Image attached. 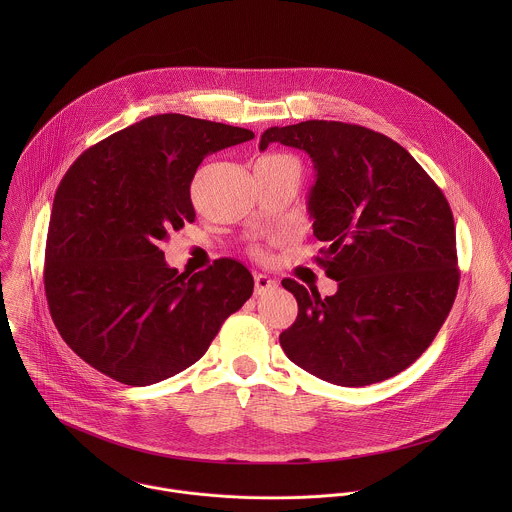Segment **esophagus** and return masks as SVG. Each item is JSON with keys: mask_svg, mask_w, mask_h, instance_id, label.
Instances as JSON below:
<instances>
[{"mask_svg": "<svg viewBox=\"0 0 512 512\" xmlns=\"http://www.w3.org/2000/svg\"><path fill=\"white\" fill-rule=\"evenodd\" d=\"M278 288V282L264 276V274H256L254 276V293L256 295H266V293L274 292Z\"/></svg>", "mask_w": 512, "mask_h": 512, "instance_id": "obj_1", "label": "esophagus"}]
</instances>
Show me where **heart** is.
I'll use <instances>...</instances> for the list:
<instances>
[{"instance_id": "1", "label": "heart", "mask_w": 512, "mask_h": 512, "mask_svg": "<svg viewBox=\"0 0 512 512\" xmlns=\"http://www.w3.org/2000/svg\"><path fill=\"white\" fill-rule=\"evenodd\" d=\"M272 157H282V155H272ZM252 252H254L256 258H266V250H262V248H258V246H256Z\"/></svg>"}]
</instances>
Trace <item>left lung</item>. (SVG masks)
Returning a JSON list of instances; mask_svg holds the SVG:
<instances>
[{
	"label": "left lung",
	"instance_id": "1",
	"mask_svg": "<svg viewBox=\"0 0 512 512\" xmlns=\"http://www.w3.org/2000/svg\"><path fill=\"white\" fill-rule=\"evenodd\" d=\"M303 149L315 165L309 193L315 262L335 295L295 280L297 319L280 335L288 359L321 380L366 386L396 376L434 341L459 288L453 213L422 165L365 126L307 120L262 134Z\"/></svg>",
	"mask_w": 512,
	"mask_h": 512
}]
</instances>
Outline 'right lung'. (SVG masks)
<instances>
[{
	"mask_svg": "<svg viewBox=\"0 0 512 512\" xmlns=\"http://www.w3.org/2000/svg\"><path fill=\"white\" fill-rule=\"evenodd\" d=\"M254 134L183 114H157L88 147L53 201L45 293L65 343L102 374L147 386L197 363L254 290L220 258L197 274L169 268L159 242L195 220L197 167Z\"/></svg>",
	"mask_w": 512,
	"mask_h": 512,
	"instance_id": "add662e5",
	"label": "right lung"
}]
</instances>
